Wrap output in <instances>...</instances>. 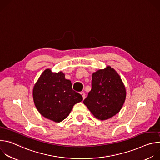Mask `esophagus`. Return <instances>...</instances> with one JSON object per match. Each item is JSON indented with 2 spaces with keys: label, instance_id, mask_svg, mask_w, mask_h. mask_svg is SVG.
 <instances>
[{
  "label": "esophagus",
  "instance_id": "1",
  "mask_svg": "<svg viewBox=\"0 0 160 160\" xmlns=\"http://www.w3.org/2000/svg\"><path fill=\"white\" fill-rule=\"evenodd\" d=\"M80 94L82 96L83 99H84L85 98V92H80Z\"/></svg>",
  "mask_w": 160,
  "mask_h": 160
}]
</instances>
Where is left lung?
<instances>
[{"instance_id": "8db88e82", "label": "left lung", "mask_w": 160, "mask_h": 160, "mask_svg": "<svg viewBox=\"0 0 160 160\" xmlns=\"http://www.w3.org/2000/svg\"><path fill=\"white\" fill-rule=\"evenodd\" d=\"M126 89L118 73L109 66L92 74V88L83 103L98 119L105 120L122 109Z\"/></svg>"}]
</instances>
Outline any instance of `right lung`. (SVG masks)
Masks as SVG:
<instances>
[{
	"mask_svg": "<svg viewBox=\"0 0 160 160\" xmlns=\"http://www.w3.org/2000/svg\"><path fill=\"white\" fill-rule=\"evenodd\" d=\"M35 105L41 115L55 122H61L70 113L73 106L83 100L72 88L70 80L62 72L53 73L46 69L33 89Z\"/></svg>",
	"mask_w": 160,
	"mask_h": 160,
	"instance_id": "add662e5",
	"label": "right lung"
}]
</instances>
